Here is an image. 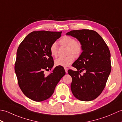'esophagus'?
I'll return each mask as SVG.
<instances>
[{
    "instance_id": "esophagus-1",
    "label": "esophagus",
    "mask_w": 122,
    "mask_h": 122,
    "mask_svg": "<svg viewBox=\"0 0 122 122\" xmlns=\"http://www.w3.org/2000/svg\"><path fill=\"white\" fill-rule=\"evenodd\" d=\"M64 70H65V71H66V73H68V69L67 68H66V67H65V68H64Z\"/></svg>"
}]
</instances>
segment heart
I'll return each mask as SVG.
<instances>
[{"label":"heart","instance_id":"heart-1","mask_svg":"<svg viewBox=\"0 0 122 122\" xmlns=\"http://www.w3.org/2000/svg\"><path fill=\"white\" fill-rule=\"evenodd\" d=\"M59 42L62 45L68 46V54L69 56L66 57H60L55 61V64L57 66L63 67L69 66L73 62L74 56H78L81 54L82 51L83 46L81 42L77 40H75L74 38L69 36H64L59 40ZM50 51L51 55L54 57H56L58 54V46L56 42L51 44L50 47Z\"/></svg>","mask_w":122,"mask_h":122}]
</instances>
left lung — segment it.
Listing matches in <instances>:
<instances>
[{
	"instance_id": "obj_1",
	"label": "left lung",
	"mask_w": 122,
	"mask_h": 122,
	"mask_svg": "<svg viewBox=\"0 0 122 122\" xmlns=\"http://www.w3.org/2000/svg\"><path fill=\"white\" fill-rule=\"evenodd\" d=\"M81 42L83 52L68 73L72 79L71 89L73 95L83 101L95 99L104 90L111 71V54L108 46L95 31L72 30L66 33ZM86 72L83 75L81 71Z\"/></svg>"
}]
</instances>
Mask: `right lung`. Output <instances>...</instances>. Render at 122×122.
Segmentation results:
<instances>
[{
  "mask_svg": "<svg viewBox=\"0 0 122 122\" xmlns=\"http://www.w3.org/2000/svg\"><path fill=\"white\" fill-rule=\"evenodd\" d=\"M62 31H35L24 39L17 49L15 71L23 93L30 99L41 102L52 95L60 80L66 74L61 66L54 64L50 51L51 44L61 37Z\"/></svg>",
  "mask_w": 122,
  "mask_h": 122,
  "instance_id": "right-lung-1",
  "label": "right lung"
}]
</instances>
